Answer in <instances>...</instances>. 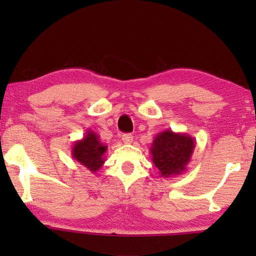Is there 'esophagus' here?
I'll return each mask as SVG.
<instances>
[{
  "instance_id": "1",
  "label": "esophagus",
  "mask_w": 256,
  "mask_h": 256,
  "mask_svg": "<svg viewBox=\"0 0 256 256\" xmlns=\"http://www.w3.org/2000/svg\"><path fill=\"white\" fill-rule=\"evenodd\" d=\"M122 141L124 142L125 144H132V141H133V136H132V134H128V133H126V134H123V136H122Z\"/></svg>"
}]
</instances>
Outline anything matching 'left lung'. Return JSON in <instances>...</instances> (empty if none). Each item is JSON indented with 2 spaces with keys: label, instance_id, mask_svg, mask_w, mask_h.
Wrapping results in <instances>:
<instances>
[{
  "label": "left lung",
  "instance_id": "left-lung-1",
  "mask_svg": "<svg viewBox=\"0 0 256 256\" xmlns=\"http://www.w3.org/2000/svg\"><path fill=\"white\" fill-rule=\"evenodd\" d=\"M196 141L186 133L164 130L154 136L150 146L151 160L158 168L160 177L170 178L186 172Z\"/></svg>",
  "mask_w": 256,
  "mask_h": 256
}]
</instances>
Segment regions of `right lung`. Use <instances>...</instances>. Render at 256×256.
Returning a JSON list of instances; mask_svg holds the SVG:
<instances>
[{
    "label": "right lung",
    "instance_id": "add662e5",
    "mask_svg": "<svg viewBox=\"0 0 256 256\" xmlns=\"http://www.w3.org/2000/svg\"><path fill=\"white\" fill-rule=\"evenodd\" d=\"M106 151L107 146L100 141L98 134L88 130L81 140L74 142L71 154L73 159L94 174L105 162Z\"/></svg>",
    "mask_w": 256,
    "mask_h": 256
}]
</instances>
